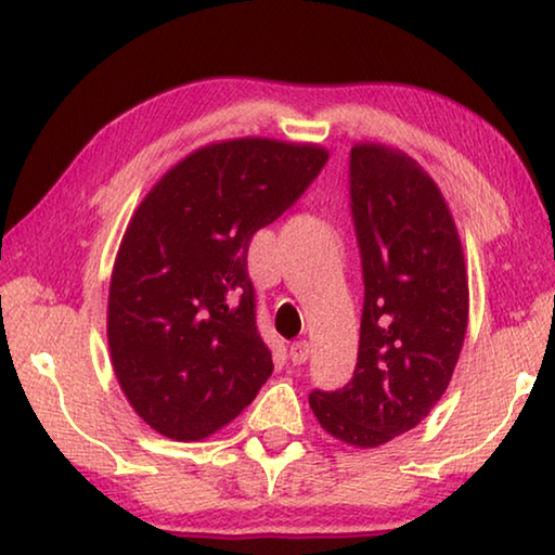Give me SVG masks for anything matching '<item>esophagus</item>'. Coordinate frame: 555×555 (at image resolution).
<instances>
[{"label":"esophagus","mask_w":555,"mask_h":555,"mask_svg":"<svg viewBox=\"0 0 555 555\" xmlns=\"http://www.w3.org/2000/svg\"><path fill=\"white\" fill-rule=\"evenodd\" d=\"M308 357H311V343L308 340H296L291 345V362L294 364H306Z\"/></svg>","instance_id":"1"}]
</instances>
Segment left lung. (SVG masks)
Instances as JSON below:
<instances>
[{
    "instance_id": "left-lung-1",
    "label": "left lung",
    "mask_w": 555,
    "mask_h": 555,
    "mask_svg": "<svg viewBox=\"0 0 555 555\" xmlns=\"http://www.w3.org/2000/svg\"><path fill=\"white\" fill-rule=\"evenodd\" d=\"M350 212L360 350L343 389H313L308 401L327 434L377 448L418 426L448 389L467 327L465 259L434 178L397 149L352 146Z\"/></svg>"
}]
</instances>
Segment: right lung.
<instances>
[{"label":"right lung","instance_id":"right-lung-1","mask_svg":"<svg viewBox=\"0 0 555 555\" xmlns=\"http://www.w3.org/2000/svg\"><path fill=\"white\" fill-rule=\"evenodd\" d=\"M325 164L315 144L232 139L176 164L137 208L112 271L107 337L121 391L162 436L208 438L269 379L249 242Z\"/></svg>","mask_w":555,"mask_h":555}]
</instances>
